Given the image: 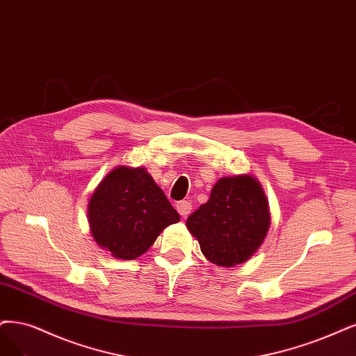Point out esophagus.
Returning <instances> with one entry per match:
<instances>
[{"label": "esophagus", "mask_w": 356, "mask_h": 356, "mask_svg": "<svg viewBox=\"0 0 356 356\" xmlns=\"http://www.w3.org/2000/svg\"><path fill=\"white\" fill-rule=\"evenodd\" d=\"M176 209H177L179 214H180L183 218H186V217L191 214V211H192V204H191L189 201H180V202H177V205H176Z\"/></svg>", "instance_id": "esophagus-1"}]
</instances>
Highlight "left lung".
Masks as SVG:
<instances>
[{"label": "left lung", "mask_w": 356, "mask_h": 356, "mask_svg": "<svg viewBox=\"0 0 356 356\" xmlns=\"http://www.w3.org/2000/svg\"><path fill=\"white\" fill-rule=\"evenodd\" d=\"M270 209L259 181L241 175L221 177L186 221L208 261L234 267L251 258L264 242L270 227Z\"/></svg>", "instance_id": "8db88e82"}]
</instances>
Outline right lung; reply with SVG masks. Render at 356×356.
<instances>
[{"label": "right lung", "instance_id": "obj_1", "mask_svg": "<svg viewBox=\"0 0 356 356\" xmlns=\"http://www.w3.org/2000/svg\"><path fill=\"white\" fill-rule=\"evenodd\" d=\"M88 218L95 242L118 259L140 257L180 220L147 170L126 165L101 180L89 200Z\"/></svg>", "mask_w": 356, "mask_h": 356}]
</instances>
